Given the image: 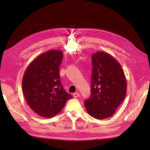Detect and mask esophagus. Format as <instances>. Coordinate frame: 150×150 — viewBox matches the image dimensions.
Here are the masks:
<instances>
[{
	"label": "esophagus",
	"mask_w": 150,
	"mask_h": 150,
	"mask_svg": "<svg viewBox=\"0 0 150 150\" xmlns=\"http://www.w3.org/2000/svg\"><path fill=\"white\" fill-rule=\"evenodd\" d=\"M79 96V93H73V97H75V98H77V97H78Z\"/></svg>",
	"instance_id": "esophagus-1"
}]
</instances>
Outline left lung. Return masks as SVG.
Masks as SVG:
<instances>
[{
    "mask_svg": "<svg viewBox=\"0 0 150 150\" xmlns=\"http://www.w3.org/2000/svg\"><path fill=\"white\" fill-rule=\"evenodd\" d=\"M91 94L84 101L90 116L104 119L112 116L126 96V80L120 64L110 54H93Z\"/></svg>",
    "mask_w": 150,
    "mask_h": 150,
    "instance_id": "left-lung-1",
    "label": "left lung"
}]
</instances>
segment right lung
Segmentation results:
<instances>
[{
    "instance_id": "obj_1",
    "label": "right lung",
    "mask_w": 150,
    "mask_h": 150,
    "mask_svg": "<svg viewBox=\"0 0 150 150\" xmlns=\"http://www.w3.org/2000/svg\"><path fill=\"white\" fill-rule=\"evenodd\" d=\"M63 53L50 50L41 54L28 66L22 79V91L31 110L42 117L50 118L61 111L71 94L64 90L59 68Z\"/></svg>"
}]
</instances>
